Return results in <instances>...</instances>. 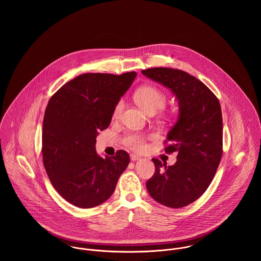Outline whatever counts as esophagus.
I'll use <instances>...</instances> for the list:
<instances>
[{"mask_svg":"<svg viewBox=\"0 0 261 261\" xmlns=\"http://www.w3.org/2000/svg\"><path fill=\"white\" fill-rule=\"evenodd\" d=\"M141 158L138 155V154H136V153H132L130 154V160L133 161V162H136V161H138V160H140Z\"/></svg>","mask_w":261,"mask_h":261,"instance_id":"1","label":"esophagus"}]
</instances>
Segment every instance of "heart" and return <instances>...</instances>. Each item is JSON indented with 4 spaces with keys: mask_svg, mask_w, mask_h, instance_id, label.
I'll use <instances>...</instances> for the list:
<instances>
[{
    "mask_svg": "<svg viewBox=\"0 0 261 261\" xmlns=\"http://www.w3.org/2000/svg\"><path fill=\"white\" fill-rule=\"evenodd\" d=\"M135 97L138 105L143 110H145L150 114L163 110L167 102L166 94L158 87L151 86V85L143 86L140 89H138ZM122 108H123V100L119 99L113 109L112 115L114 118H117L120 116ZM148 139H149V137L144 134L128 133L123 137L122 143L130 149L135 150H142L145 149Z\"/></svg>",
    "mask_w": 261,
    "mask_h": 261,
    "instance_id": "b5f03b06",
    "label": "heart"
}]
</instances>
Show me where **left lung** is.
I'll use <instances>...</instances> for the list:
<instances>
[{"label": "left lung", "mask_w": 261, "mask_h": 261, "mask_svg": "<svg viewBox=\"0 0 261 261\" xmlns=\"http://www.w3.org/2000/svg\"><path fill=\"white\" fill-rule=\"evenodd\" d=\"M171 89L179 101L177 122L165 141V151H177L173 166L152 159L154 174L147 189L152 199L171 208H182L199 199L211 184L223 152L221 107L216 95L185 71L166 67L142 70Z\"/></svg>", "instance_id": "left-lung-1"}]
</instances>
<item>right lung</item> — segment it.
Here are the masks:
<instances>
[{
	"label": "right lung",
	"instance_id": "1",
	"mask_svg": "<svg viewBox=\"0 0 261 261\" xmlns=\"http://www.w3.org/2000/svg\"><path fill=\"white\" fill-rule=\"evenodd\" d=\"M137 73H84L50 98L43 119L42 156L55 190L70 204L92 208L106 202L129 163L122 149L101 158L96 137L109 127L113 109Z\"/></svg>",
	"mask_w": 261,
	"mask_h": 261
}]
</instances>
